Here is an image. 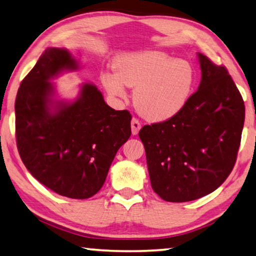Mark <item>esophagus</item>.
<instances>
[{
	"label": "esophagus",
	"instance_id": "34e87169",
	"mask_svg": "<svg viewBox=\"0 0 256 256\" xmlns=\"http://www.w3.org/2000/svg\"><path fill=\"white\" fill-rule=\"evenodd\" d=\"M140 128H141V123L139 120H138L136 118H133L132 120H131V130H132V134H138V133H139V131H140Z\"/></svg>",
	"mask_w": 256,
	"mask_h": 256
}]
</instances>
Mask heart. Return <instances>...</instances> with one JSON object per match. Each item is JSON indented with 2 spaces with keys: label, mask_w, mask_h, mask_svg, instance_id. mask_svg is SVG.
Instances as JSON below:
<instances>
[{
  "label": "heart",
  "mask_w": 256,
  "mask_h": 256,
  "mask_svg": "<svg viewBox=\"0 0 256 256\" xmlns=\"http://www.w3.org/2000/svg\"><path fill=\"white\" fill-rule=\"evenodd\" d=\"M114 72L101 77L106 90L117 98H125L124 85L136 88L133 100L136 110L152 122L176 115L188 102L194 83L192 64L156 50L118 56Z\"/></svg>",
  "instance_id": "1"
}]
</instances>
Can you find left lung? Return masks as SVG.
<instances>
[{
	"label": "left lung",
	"instance_id": "8db88e82",
	"mask_svg": "<svg viewBox=\"0 0 256 256\" xmlns=\"http://www.w3.org/2000/svg\"><path fill=\"white\" fill-rule=\"evenodd\" d=\"M198 58L202 80L186 106L139 132L152 186L166 202H190L213 192L232 171L240 146V92L223 64L202 54Z\"/></svg>",
	"mask_w": 256,
	"mask_h": 256
}]
</instances>
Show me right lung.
<instances>
[{
	"mask_svg": "<svg viewBox=\"0 0 256 256\" xmlns=\"http://www.w3.org/2000/svg\"><path fill=\"white\" fill-rule=\"evenodd\" d=\"M77 62L64 48H48L20 83L16 98V141L22 163L36 180L62 196L86 200L101 189L117 150L131 136L132 116L104 102L84 84L72 104H54L48 82Z\"/></svg>",
	"mask_w": 256,
	"mask_h": 256,
	"instance_id": "obj_1",
	"label": "right lung"
}]
</instances>
